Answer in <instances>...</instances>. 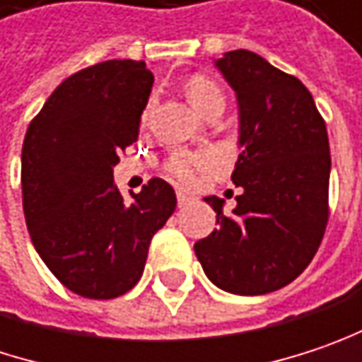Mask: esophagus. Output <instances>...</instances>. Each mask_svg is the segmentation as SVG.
Wrapping results in <instances>:
<instances>
[{
	"mask_svg": "<svg viewBox=\"0 0 362 362\" xmlns=\"http://www.w3.org/2000/svg\"><path fill=\"white\" fill-rule=\"evenodd\" d=\"M192 202H194V197H189L185 192H177V204H179V208H183V206H187Z\"/></svg>",
	"mask_w": 362,
	"mask_h": 362,
	"instance_id": "obj_1",
	"label": "esophagus"
}]
</instances>
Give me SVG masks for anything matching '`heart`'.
<instances>
[{
  "instance_id": "obj_1",
  "label": "heart",
  "mask_w": 362,
  "mask_h": 362,
  "mask_svg": "<svg viewBox=\"0 0 362 362\" xmlns=\"http://www.w3.org/2000/svg\"><path fill=\"white\" fill-rule=\"evenodd\" d=\"M185 92L192 105L202 115H208L216 109H224V92L208 76L202 74L192 76L185 84ZM212 167H214V156L210 152H199V150H173L165 163L168 175L183 185H192L199 173L210 170Z\"/></svg>"
}]
</instances>
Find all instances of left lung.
<instances>
[{
  "mask_svg": "<svg viewBox=\"0 0 362 362\" xmlns=\"http://www.w3.org/2000/svg\"><path fill=\"white\" fill-rule=\"evenodd\" d=\"M239 100L233 170L237 206L204 197L216 224L194 245L206 276L233 295H266L291 284L322 243L329 216V142L325 121L305 84L245 49L216 62Z\"/></svg>",
  "mask_w": 362,
  "mask_h": 362,
  "instance_id": "left-lung-1",
  "label": "left lung"
}]
</instances>
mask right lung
<instances>
[{
  "label": "right lung",
  "instance_id": "obj_1",
  "mask_svg": "<svg viewBox=\"0 0 362 362\" xmlns=\"http://www.w3.org/2000/svg\"><path fill=\"white\" fill-rule=\"evenodd\" d=\"M154 76L111 59L76 71L42 105L22 146V206L33 245L71 293L115 298L142 278L148 247L175 212V189L150 179L123 199L119 152L138 140Z\"/></svg>",
  "mask_w": 362,
  "mask_h": 362
}]
</instances>
